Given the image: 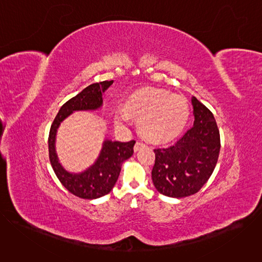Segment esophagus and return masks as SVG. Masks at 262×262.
<instances>
[{
	"label": "esophagus",
	"mask_w": 262,
	"mask_h": 262,
	"mask_svg": "<svg viewBox=\"0 0 262 262\" xmlns=\"http://www.w3.org/2000/svg\"><path fill=\"white\" fill-rule=\"evenodd\" d=\"M146 146V144L145 143H143V142H141V141H138L136 144H135V147H134V150L137 152V151H139L141 148H143V147H145Z\"/></svg>",
	"instance_id": "esophagus-1"
}]
</instances>
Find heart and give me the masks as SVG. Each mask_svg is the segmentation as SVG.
Masks as SVG:
<instances>
[{"label": "heart", "mask_w": 262, "mask_h": 262, "mask_svg": "<svg viewBox=\"0 0 262 262\" xmlns=\"http://www.w3.org/2000/svg\"><path fill=\"white\" fill-rule=\"evenodd\" d=\"M129 115L138 118L141 135L155 143L170 141L185 126L190 116L188 100L178 94L156 88H145L133 93L124 108H118L115 120L120 125L129 121Z\"/></svg>", "instance_id": "obj_1"}]
</instances>
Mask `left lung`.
Masks as SVG:
<instances>
[{"label": "left lung", "mask_w": 262, "mask_h": 262, "mask_svg": "<svg viewBox=\"0 0 262 262\" xmlns=\"http://www.w3.org/2000/svg\"><path fill=\"white\" fill-rule=\"evenodd\" d=\"M194 125L175 143L155 149L151 172L158 192L172 198L196 194L209 179L217 162L220 132L211 112L192 97Z\"/></svg>", "instance_id": "1"}]
</instances>
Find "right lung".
<instances>
[{
    "instance_id": "right-lung-1",
    "label": "right lung",
    "mask_w": 262,
    "mask_h": 262,
    "mask_svg": "<svg viewBox=\"0 0 262 262\" xmlns=\"http://www.w3.org/2000/svg\"><path fill=\"white\" fill-rule=\"evenodd\" d=\"M114 81H103L86 87L78 95L66 101L57 114L50 130L49 154L53 170L64 185L74 196L83 199H97L108 194L119 177L124 161L134 154L136 141L118 142L105 139L97 160L92 166L80 173L66 171L59 163L56 154V136L61 124L76 111H95L102 105V93Z\"/></svg>"
}]
</instances>
